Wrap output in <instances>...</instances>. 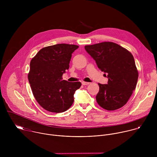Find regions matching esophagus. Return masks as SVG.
I'll return each mask as SVG.
<instances>
[{
	"label": "esophagus",
	"instance_id": "obj_1",
	"mask_svg": "<svg viewBox=\"0 0 157 157\" xmlns=\"http://www.w3.org/2000/svg\"><path fill=\"white\" fill-rule=\"evenodd\" d=\"M89 84H90V82H85V81H82V85H87Z\"/></svg>",
	"mask_w": 157,
	"mask_h": 157
}]
</instances>
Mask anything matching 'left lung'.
Segmentation results:
<instances>
[{
    "mask_svg": "<svg viewBox=\"0 0 157 157\" xmlns=\"http://www.w3.org/2000/svg\"><path fill=\"white\" fill-rule=\"evenodd\" d=\"M84 48L105 76L107 75V84H98V104L108 110L122 107L135 90L138 81L139 74L133 55L113 42H102Z\"/></svg>",
    "mask_w": 157,
    "mask_h": 157,
    "instance_id": "obj_1",
    "label": "left lung"
}]
</instances>
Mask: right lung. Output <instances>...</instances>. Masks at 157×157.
<instances>
[{"mask_svg": "<svg viewBox=\"0 0 157 157\" xmlns=\"http://www.w3.org/2000/svg\"><path fill=\"white\" fill-rule=\"evenodd\" d=\"M78 48L75 44H55L43 48L31 60L28 78L33 94L49 112L63 113L74 102V94L81 83L62 80V76L69 69L72 53Z\"/></svg>", "mask_w": 157, "mask_h": 157, "instance_id": "right-lung-1", "label": "right lung"}]
</instances>
